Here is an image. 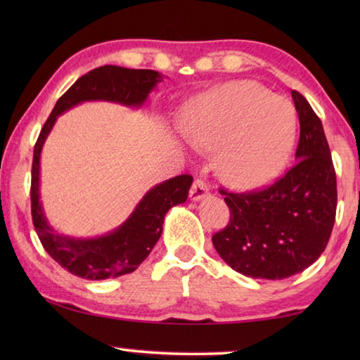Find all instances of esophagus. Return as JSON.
<instances>
[{"mask_svg": "<svg viewBox=\"0 0 360 360\" xmlns=\"http://www.w3.org/2000/svg\"><path fill=\"white\" fill-rule=\"evenodd\" d=\"M210 195V188L206 186V182L202 179H195L191 187V192H188V197H191L192 202H198V200H203Z\"/></svg>", "mask_w": 360, "mask_h": 360, "instance_id": "obj_1", "label": "esophagus"}]
</instances>
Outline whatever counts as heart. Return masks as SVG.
<instances>
[{"instance_id":"1","label":"heart","mask_w":360,"mask_h":360,"mask_svg":"<svg viewBox=\"0 0 360 360\" xmlns=\"http://www.w3.org/2000/svg\"><path fill=\"white\" fill-rule=\"evenodd\" d=\"M179 129L200 149H216V169L229 186L257 188L281 173L294 148L292 103L254 81H233L182 109Z\"/></svg>"}]
</instances>
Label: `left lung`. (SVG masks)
<instances>
[{"mask_svg":"<svg viewBox=\"0 0 360 360\" xmlns=\"http://www.w3.org/2000/svg\"><path fill=\"white\" fill-rule=\"evenodd\" d=\"M292 100L300 120L295 165L262 191H221L230 221L212 245L245 276L284 279L303 271L324 252L335 224L337 176L322 122L297 90Z\"/></svg>","mask_w":360,"mask_h":360,"instance_id":"left-lung-1","label":"left lung"}]
</instances>
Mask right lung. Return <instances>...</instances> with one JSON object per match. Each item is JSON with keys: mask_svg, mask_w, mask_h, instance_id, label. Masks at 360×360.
<instances>
[{"mask_svg": "<svg viewBox=\"0 0 360 360\" xmlns=\"http://www.w3.org/2000/svg\"><path fill=\"white\" fill-rule=\"evenodd\" d=\"M162 81L152 70H129L105 65L89 71L60 96L34 144L32 167V217L36 233L47 254L65 270L84 279L117 278L135 271L162 235L169 208L184 203L192 186L191 174H179L157 184L144 195L130 217L119 229L98 238L81 240L60 235L47 224L39 202V158L42 146L62 112L82 101L105 100L125 106H141L150 90Z\"/></svg>", "mask_w": 360, "mask_h": 360, "instance_id": "1", "label": "right lung"}]
</instances>
